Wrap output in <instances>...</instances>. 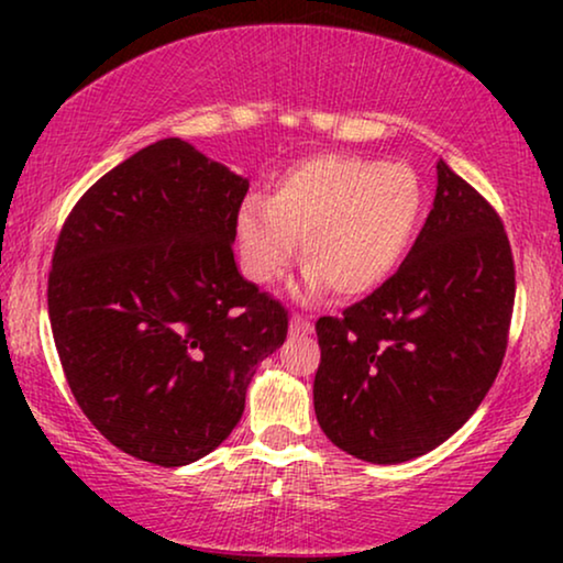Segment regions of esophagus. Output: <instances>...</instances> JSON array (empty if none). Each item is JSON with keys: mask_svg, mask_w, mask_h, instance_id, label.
Here are the masks:
<instances>
[{"mask_svg": "<svg viewBox=\"0 0 563 563\" xmlns=\"http://www.w3.org/2000/svg\"><path fill=\"white\" fill-rule=\"evenodd\" d=\"M289 330L295 335H310L312 333V320L310 318H302V314H291Z\"/></svg>", "mask_w": 563, "mask_h": 563, "instance_id": "esophagus-1", "label": "esophagus"}]
</instances>
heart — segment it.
Returning <instances> with one entry per match:
<instances>
[{"label":"heart","instance_id":"b5f03b06","mask_svg":"<svg viewBox=\"0 0 563 563\" xmlns=\"http://www.w3.org/2000/svg\"><path fill=\"white\" fill-rule=\"evenodd\" d=\"M426 191L410 166L358 156H312L276 181L272 197H245L235 214L245 274L272 284L305 238L302 295L333 289L364 297L397 272L422 222Z\"/></svg>","mask_w":563,"mask_h":563}]
</instances>
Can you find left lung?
Instances as JSON below:
<instances>
[{"instance_id": "obj_1", "label": "left lung", "mask_w": 563, "mask_h": 563, "mask_svg": "<svg viewBox=\"0 0 563 563\" xmlns=\"http://www.w3.org/2000/svg\"><path fill=\"white\" fill-rule=\"evenodd\" d=\"M433 210L402 266L341 318H320L314 415L372 464L433 451L476 412L503 366L515 266L503 220L441 158Z\"/></svg>"}]
</instances>
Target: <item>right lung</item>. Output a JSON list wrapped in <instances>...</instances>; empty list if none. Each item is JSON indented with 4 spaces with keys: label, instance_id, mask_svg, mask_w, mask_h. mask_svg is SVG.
Instances as JSON below:
<instances>
[{
    "label": "right lung",
    "instance_id": "right-lung-1",
    "mask_svg": "<svg viewBox=\"0 0 563 563\" xmlns=\"http://www.w3.org/2000/svg\"><path fill=\"white\" fill-rule=\"evenodd\" d=\"M249 181L181 137L107 172L64 222L48 276L60 366L81 412L130 456L187 466L241 420L289 314L238 272Z\"/></svg>",
    "mask_w": 563,
    "mask_h": 563
}]
</instances>
